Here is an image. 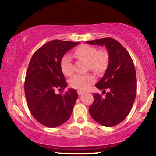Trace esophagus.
I'll return each mask as SVG.
<instances>
[{
	"label": "esophagus",
	"mask_w": 156,
	"mask_h": 156,
	"mask_svg": "<svg viewBox=\"0 0 156 156\" xmlns=\"http://www.w3.org/2000/svg\"><path fill=\"white\" fill-rule=\"evenodd\" d=\"M77 93H78V95L79 96H81V95H82L83 94H84V91H78Z\"/></svg>",
	"instance_id": "1"
}]
</instances>
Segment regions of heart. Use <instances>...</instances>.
<instances>
[{"label":"heart","mask_w":156,"mask_h":156,"mask_svg":"<svg viewBox=\"0 0 156 156\" xmlns=\"http://www.w3.org/2000/svg\"><path fill=\"white\" fill-rule=\"evenodd\" d=\"M74 57L79 59L88 62L89 68L97 73H101L107 68L108 56L105 51H98L94 47L82 44L74 51ZM60 67L65 76H70L73 74L71 57L65 55L60 62ZM95 76L91 74H76L69 80V84L72 88L84 91L88 89L91 85L95 82Z\"/></svg>","instance_id":"obj_1"}]
</instances>
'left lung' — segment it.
I'll return each mask as SVG.
<instances>
[{
    "label": "left lung",
    "instance_id": "1",
    "mask_svg": "<svg viewBox=\"0 0 156 156\" xmlns=\"http://www.w3.org/2000/svg\"><path fill=\"white\" fill-rule=\"evenodd\" d=\"M87 43L105 46L108 65L103 77L96 87L108 89L104 97L94 93V102L89 108L94 120L104 126H114L124 120L131 112L136 96V74L131 56L120 42L111 37L101 38Z\"/></svg>",
    "mask_w": 156,
    "mask_h": 156
}]
</instances>
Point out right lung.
Returning a JSON list of instances; mask_svg holds the SVG:
<instances>
[{
	"label": "right lung",
	"mask_w": 156,
	"mask_h": 156,
	"mask_svg": "<svg viewBox=\"0 0 156 156\" xmlns=\"http://www.w3.org/2000/svg\"><path fill=\"white\" fill-rule=\"evenodd\" d=\"M80 42L54 40L38 49L32 57L26 72L25 94L30 112L38 122L49 128L65 123L71 116L78 97L75 89L55 94L67 87L60 62L67 51Z\"/></svg>",
	"instance_id": "1"
}]
</instances>
